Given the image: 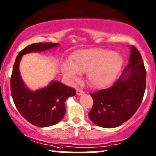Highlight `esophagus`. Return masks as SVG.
I'll list each match as a JSON object with an SVG mask.
<instances>
[{
  "mask_svg": "<svg viewBox=\"0 0 156 156\" xmlns=\"http://www.w3.org/2000/svg\"><path fill=\"white\" fill-rule=\"evenodd\" d=\"M84 93H85V92H84L82 90H81V89H77L76 90L77 95H84Z\"/></svg>",
  "mask_w": 156,
  "mask_h": 156,
  "instance_id": "34e87169",
  "label": "esophagus"
}]
</instances>
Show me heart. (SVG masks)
Listing matches in <instances>:
<instances>
[{"label": "heart", "instance_id": "obj_1", "mask_svg": "<svg viewBox=\"0 0 156 156\" xmlns=\"http://www.w3.org/2000/svg\"><path fill=\"white\" fill-rule=\"evenodd\" d=\"M121 64V57L116 53L102 49H87L75 51L70 62L63 63L61 71L71 82L76 81L79 74L87 73L89 85L102 88L114 80Z\"/></svg>", "mask_w": 156, "mask_h": 156}]
</instances>
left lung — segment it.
<instances>
[{"mask_svg": "<svg viewBox=\"0 0 156 156\" xmlns=\"http://www.w3.org/2000/svg\"><path fill=\"white\" fill-rule=\"evenodd\" d=\"M129 64L110 88L91 93L93 106L88 113L95 125L113 128L135 113L143 99L146 71L139 51L130 46Z\"/></svg>", "mask_w": 156, "mask_h": 156, "instance_id": "1", "label": "left lung"}]
</instances>
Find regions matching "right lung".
<instances>
[{
    "instance_id": "obj_1",
    "label": "right lung",
    "mask_w": 156,
    "mask_h": 156,
    "mask_svg": "<svg viewBox=\"0 0 156 156\" xmlns=\"http://www.w3.org/2000/svg\"><path fill=\"white\" fill-rule=\"evenodd\" d=\"M59 43H39L31 44L19 53L11 78V92L14 103L24 118L37 127H47L61 121L65 114V102L75 95L74 88L58 81L36 91L29 89L22 80L19 64L22 56L56 48Z\"/></svg>"
}]
</instances>
